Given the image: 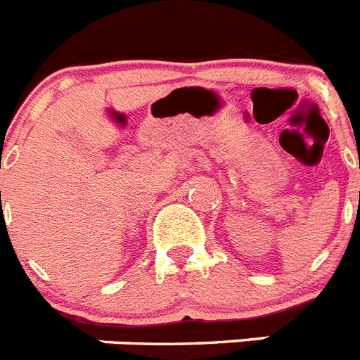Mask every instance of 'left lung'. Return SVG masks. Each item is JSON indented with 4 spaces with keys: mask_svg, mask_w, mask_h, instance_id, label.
I'll return each instance as SVG.
<instances>
[{
    "mask_svg": "<svg viewBox=\"0 0 360 360\" xmlns=\"http://www.w3.org/2000/svg\"><path fill=\"white\" fill-rule=\"evenodd\" d=\"M359 167H360V153H359Z\"/></svg>",
    "mask_w": 360,
    "mask_h": 360,
    "instance_id": "1",
    "label": "left lung"
}]
</instances>
